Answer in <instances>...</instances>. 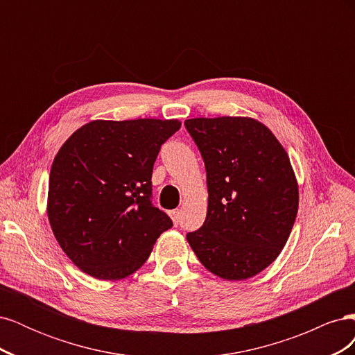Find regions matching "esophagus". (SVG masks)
<instances>
[{
    "mask_svg": "<svg viewBox=\"0 0 355 355\" xmlns=\"http://www.w3.org/2000/svg\"><path fill=\"white\" fill-rule=\"evenodd\" d=\"M168 214L171 216V219H173V223L178 225L179 220H180V210H178V209L176 210H171Z\"/></svg>",
    "mask_w": 355,
    "mask_h": 355,
    "instance_id": "34e87169",
    "label": "esophagus"
}]
</instances>
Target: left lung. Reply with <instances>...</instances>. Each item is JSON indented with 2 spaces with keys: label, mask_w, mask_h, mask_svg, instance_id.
I'll use <instances>...</instances> for the list:
<instances>
[{
  "label": "left lung",
  "mask_w": 355,
  "mask_h": 355,
  "mask_svg": "<svg viewBox=\"0 0 355 355\" xmlns=\"http://www.w3.org/2000/svg\"><path fill=\"white\" fill-rule=\"evenodd\" d=\"M187 130L207 173V216L187 240L206 270L240 282L270 266L286 245L299 206L283 145L250 116L191 118Z\"/></svg>",
  "instance_id": "1"
}]
</instances>
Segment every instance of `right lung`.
I'll return each mask as SVG.
<instances>
[{
	"label": "right lung",
	"instance_id": "obj_1",
	"mask_svg": "<svg viewBox=\"0 0 355 355\" xmlns=\"http://www.w3.org/2000/svg\"><path fill=\"white\" fill-rule=\"evenodd\" d=\"M179 120H94L75 130L53 159L47 216L62 250L98 280L141 268L173 227L154 207L153 167Z\"/></svg>",
	"mask_w": 355,
	"mask_h": 355
}]
</instances>
